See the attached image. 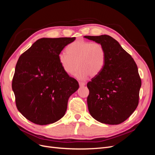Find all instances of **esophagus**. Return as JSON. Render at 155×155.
Instances as JSON below:
<instances>
[{"label":"esophagus","instance_id":"1","mask_svg":"<svg viewBox=\"0 0 155 155\" xmlns=\"http://www.w3.org/2000/svg\"><path fill=\"white\" fill-rule=\"evenodd\" d=\"M79 86L81 87L85 86L86 85V83H83V82H79Z\"/></svg>","mask_w":155,"mask_h":155}]
</instances>
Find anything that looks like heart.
<instances>
[{"label": "heart", "mask_w": 155, "mask_h": 155, "mask_svg": "<svg viewBox=\"0 0 155 155\" xmlns=\"http://www.w3.org/2000/svg\"><path fill=\"white\" fill-rule=\"evenodd\" d=\"M67 51L59 54V63L64 71L70 75L75 72L78 66L76 76L79 79L97 76L105 67L106 51L100 43L79 39L70 44Z\"/></svg>", "instance_id": "b5f03b06"}]
</instances>
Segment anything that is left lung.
Returning <instances> with one entry per match:
<instances>
[{
    "instance_id": "obj_1",
    "label": "left lung",
    "mask_w": 155,
    "mask_h": 155,
    "mask_svg": "<svg viewBox=\"0 0 155 155\" xmlns=\"http://www.w3.org/2000/svg\"><path fill=\"white\" fill-rule=\"evenodd\" d=\"M104 46L106 62L101 73L87 83L88 109L102 124L124 122L137 109L142 82L134 59L112 37L84 36Z\"/></svg>"
}]
</instances>
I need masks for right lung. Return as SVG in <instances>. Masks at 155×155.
<instances>
[{"mask_svg": "<svg viewBox=\"0 0 155 155\" xmlns=\"http://www.w3.org/2000/svg\"><path fill=\"white\" fill-rule=\"evenodd\" d=\"M76 37L41 38L23 53L17 63L12 81L18 110L37 125L53 124L64 116L70 96L79 88L58 56Z\"/></svg>", "mask_w": 155, "mask_h": 155, "instance_id": "1", "label": "right lung"}]
</instances>
